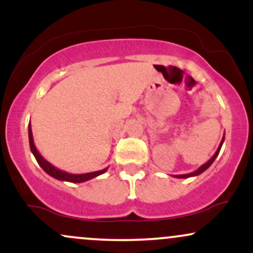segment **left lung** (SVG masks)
Returning <instances> with one entry per match:
<instances>
[{"label":"left lung","instance_id":"left-lung-1","mask_svg":"<svg viewBox=\"0 0 253 253\" xmlns=\"http://www.w3.org/2000/svg\"><path fill=\"white\" fill-rule=\"evenodd\" d=\"M223 140H225V135L222 136V139H221V143H220L219 147H217V150L215 151V153H214L213 157H211V158L210 159V161L207 162V163H205V164H203V165H201V167H200L199 169L195 170V171H193V172H190V173H184V175H172V176H173V177H176V178H189V177H194V176H197V175H200V173H202L203 171H206V170H207L208 168H210L211 165L213 164V162L215 161V158H216V157H217V155H219L220 150H221V146H222V144H223Z\"/></svg>","mask_w":253,"mask_h":253}]
</instances>
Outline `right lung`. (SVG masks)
<instances>
[{"instance_id": "right-lung-1", "label": "right lung", "mask_w": 253, "mask_h": 253, "mask_svg": "<svg viewBox=\"0 0 253 253\" xmlns=\"http://www.w3.org/2000/svg\"><path fill=\"white\" fill-rule=\"evenodd\" d=\"M28 139H30V147L32 153H33L34 157H36L38 164L42 168V170L45 171L46 173L53 177V178L59 179V181H65V182H71V183H82L85 181H89V179L95 178V177L102 175V173L106 172L108 170V168L98 171H94V172H86V173H70L66 172V171H63L58 168L52 165L50 162L46 161L43 157L40 155L39 151L37 150L36 145H34V140H33V134H32V128H31V124L28 125Z\"/></svg>"}]
</instances>
